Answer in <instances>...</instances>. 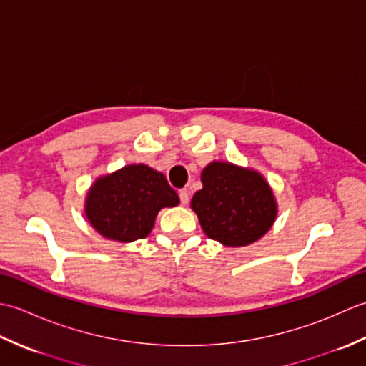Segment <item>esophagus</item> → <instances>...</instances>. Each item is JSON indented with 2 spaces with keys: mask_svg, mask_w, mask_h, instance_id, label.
Wrapping results in <instances>:
<instances>
[{
  "mask_svg": "<svg viewBox=\"0 0 366 366\" xmlns=\"http://www.w3.org/2000/svg\"><path fill=\"white\" fill-rule=\"evenodd\" d=\"M179 199H181L182 204H187L189 203V190L187 189L179 190Z\"/></svg>",
  "mask_w": 366,
  "mask_h": 366,
  "instance_id": "34e87169",
  "label": "esophagus"
}]
</instances>
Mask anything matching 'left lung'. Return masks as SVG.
<instances>
[{"instance_id": "left-lung-1", "label": "left lung", "mask_w": 366, "mask_h": 366, "mask_svg": "<svg viewBox=\"0 0 366 366\" xmlns=\"http://www.w3.org/2000/svg\"><path fill=\"white\" fill-rule=\"evenodd\" d=\"M203 189L192 198L207 237L228 247H244L262 237L277 217L274 193L252 169L214 162L206 167Z\"/></svg>"}]
</instances>
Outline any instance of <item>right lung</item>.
<instances>
[{"mask_svg": "<svg viewBox=\"0 0 366 366\" xmlns=\"http://www.w3.org/2000/svg\"><path fill=\"white\" fill-rule=\"evenodd\" d=\"M177 204L165 176L146 165H129L97 179L86 198V217L104 237L132 242L149 234L162 207Z\"/></svg>", "mask_w": 366, "mask_h": 366, "instance_id": "obj_1", "label": "right lung"}]
</instances>
